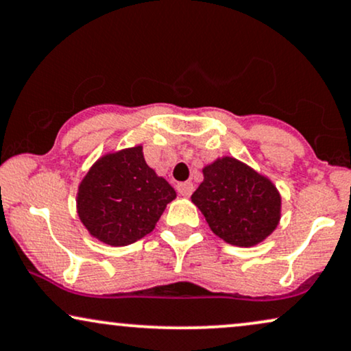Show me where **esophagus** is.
Returning <instances> with one entry per match:
<instances>
[{
	"label": "esophagus",
	"instance_id": "esophagus-1",
	"mask_svg": "<svg viewBox=\"0 0 351 351\" xmlns=\"http://www.w3.org/2000/svg\"><path fill=\"white\" fill-rule=\"evenodd\" d=\"M176 189H178V193L183 197H189L191 194H193V191H194V184L191 183V181H184V183H178Z\"/></svg>",
	"mask_w": 351,
	"mask_h": 351
}]
</instances>
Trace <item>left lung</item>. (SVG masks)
<instances>
[{
	"label": "left lung",
	"instance_id": "left-lung-1",
	"mask_svg": "<svg viewBox=\"0 0 351 351\" xmlns=\"http://www.w3.org/2000/svg\"><path fill=\"white\" fill-rule=\"evenodd\" d=\"M202 175L191 201L217 237L251 247L274 233L282 217V196L267 176L228 155L204 167Z\"/></svg>",
	"mask_w": 351,
	"mask_h": 351
}]
</instances>
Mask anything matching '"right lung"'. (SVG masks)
I'll return each mask as SVG.
<instances>
[{"label":"right lung","instance_id":"obj_1","mask_svg":"<svg viewBox=\"0 0 351 351\" xmlns=\"http://www.w3.org/2000/svg\"><path fill=\"white\" fill-rule=\"evenodd\" d=\"M176 191L145 163L143 145L106 152L77 188L82 225L99 241L128 246L149 234Z\"/></svg>","mask_w":351,"mask_h":351}]
</instances>
